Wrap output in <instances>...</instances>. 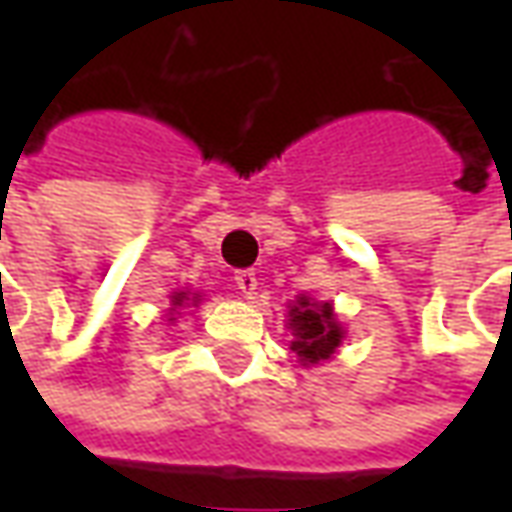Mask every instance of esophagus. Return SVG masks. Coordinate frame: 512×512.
<instances>
[{
    "mask_svg": "<svg viewBox=\"0 0 512 512\" xmlns=\"http://www.w3.org/2000/svg\"><path fill=\"white\" fill-rule=\"evenodd\" d=\"M233 279H235V288L241 290L244 296H252V293L257 290L255 271H249V268H246V271H235Z\"/></svg>",
    "mask_w": 512,
    "mask_h": 512,
    "instance_id": "esophagus-1",
    "label": "esophagus"
}]
</instances>
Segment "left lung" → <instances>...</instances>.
I'll list each match as a JSON object with an SVG mask.
<instances>
[{"label":"left lung","instance_id":"left-lung-1","mask_svg":"<svg viewBox=\"0 0 512 512\" xmlns=\"http://www.w3.org/2000/svg\"><path fill=\"white\" fill-rule=\"evenodd\" d=\"M290 329L296 334L290 348L304 362L329 359L343 340V326L334 318L332 304H310V299H304V296L290 310Z\"/></svg>","mask_w":512,"mask_h":512}]
</instances>
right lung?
<instances>
[{
	"instance_id": "obj_1",
	"label": "right lung",
	"mask_w": 512,
	"mask_h": 512,
	"mask_svg": "<svg viewBox=\"0 0 512 512\" xmlns=\"http://www.w3.org/2000/svg\"><path fill=\"white\" fill-rule=\"evenodd\" d=\"M172 301H175V307H180L183 301H189V296H186V293H178V296H172Z\"/></svg>"
}]
</instances>
